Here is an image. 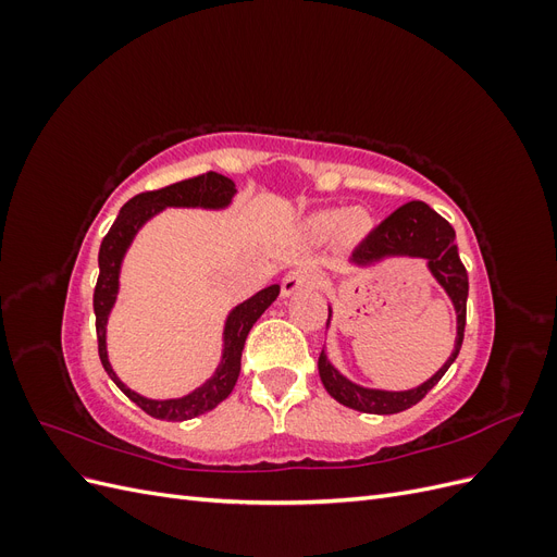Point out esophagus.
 <instances>
[{
  "label": "esophagus",
  "mask_w": 557,
  "mask_h": 557,
  "mask_svg": "<svg viewBox=\"0 0 557 557\" xmlns=\"http://www.w3.org/2000/svg\"><path fill=\"white\" fill-rule=\"evenodd\" d=\"M315 283H318V274L313 272V269H309V267L290 269V272L285 274L283 281H281V295L283 297H293V295H297L301 290L313 288Z\"/></svg>",
  "instance_id": "esophagus-1"
}]
</instances>
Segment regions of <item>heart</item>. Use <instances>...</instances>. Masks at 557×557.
Listing matches in <instances>:
<instances>
[{
  "mask_svg": "<svg viewBox=\"0 0 557 557\" xmlns=\"http://www.w3.org/2000/svg\"><path fill=\"white\" fill-rule=\"evenodd\" d=\"M336 230H342L344 239L360 242L369 232V215L360 209H350V211L327 209V211L313 213L309 218V232L318 239L330 237V234Z\"/></svg>",
  "mask_w": 557,
  "mask_h": 557,
  "instance_id": "1",
  "label": "heart"
}]
</instances>
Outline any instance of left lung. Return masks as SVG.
<instances>
[{
	"instance_id": "1",
	"label": "left lung",
	"mask_w": 557,
	"mask_h": 557,
	"mask_svg": "<svg viewBox=\"0 0 557 557\" xmlns=\"http://www.w3.org/2000/svg\"><path fill=\"white\" fill-rule=\"evenodd\" d=\"M387 258H411V260H425L428 272L432 278L442 285L448 295L453 311H455V346L450 350L448 360L436 369V372L416 387L409 391H383V387H367L356 381H350L346 374L336 369L323 346L318 358V374L323 381L330 397H334L348 409H356L360 413H399L411 409L413 404L423 399L432 387L440 383V379L448 372V367L455 362L465 339V315H467V293L469 281L467 272L460 262L458 244H455V230L448 221L430 209L425 201H409V205L399 207L393 215L369 234V237L358 246V250L350 256V264L356 267H372ZM332 305L327 327L332 323Z\"/></svg>"
}]
</instances>
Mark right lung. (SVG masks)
Returning a JSON list of instances; mask_svg holds the SVG:
<instances>
[{
  "instance_id": "add662e5",
  "label": "right lung",
  "mask_w": 557,
  "mask_h": 557,
  "mask_svg": "<svg viewBox=\"0 0 557 557\" xmlns=\"http://www.w3.org/2000/svg\"><path fill=\"white\" fill-rule=\"evenodd\" d=\"M234 195H237V185L232 178L209 172L205 176L181 181L174 185H166L156 193H141L132 197L127 205L117 213L115 223L107 232V237L99 246V278L95 288V318H97V346H99V360H102L107 374L111 381L121 387V391L141 407L148 416L160 420H190L201 413L215 409L218 404L230 397V393L237 385L239 372H242V350L244 342L256 325V320L274 305V299L281 293V285L272 283L256 293L252 297L244 299L242 305L230 309L225 325H223V346H221V360H218L215 372L197 385L195 391L183 397H170V399H153L144 397L137 391H132L129 385L121 381L115 374V369L109 362L107 350V325L109 315L117 301V293H121V269L125 262V256L129 246L137 239L141 227L162 213L164 209H201V211H225Z\"/></svg>"
}]
</instances>
